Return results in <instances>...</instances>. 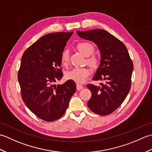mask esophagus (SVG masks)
<instances>
[{
    "label": "esophagus",
    "instance_id": "1",
    "mask_svg": "<svg viewBox=\"0 0 152 152\" xmlns=\"http://www.w3.org/2000/svg\"><path fill=\"white\" fill-rule=\"evenodd\" d=\"M76 89H77V90H80V89H83V86H82V85H80V84H76Z\"/></svg>",
    "mask_w": 152,
    "mask_h": 152
}]
</instances>
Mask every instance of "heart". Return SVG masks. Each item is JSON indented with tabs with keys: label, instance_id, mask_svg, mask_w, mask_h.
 Wrapping results in <instances>:
<instances>
[{
	"label": "heart",
	"instance_id": "1",
	"mask_svg": "<svg viewBox=\"0 0 152 152\" xmlns=\"http://www.w3.org/2000/svg\"><path fill=\"white\" fill-rule=\"evenodd\" d=\"M76 48L85 56H88L86 61L90 66L97 68L99 65L100 60L96 56H90L95 50L93 45L88 42H82L76 45ZM61 63L63 66H67L69 63V53L67 50H64L61 55ZM91 74V71L86 67L74 68L66 73V79L76 83H83Z\"/></svg>",
	"mask_w": 152,
	"mask_h": 152
}]
</instances>
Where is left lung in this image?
<instances>
[{
  "instance_id": "left-lung-1",
  "label": "left lung",
  "mask_w": 152,
  "mask_h": 152,
  "mask_svg": "<svg viewBox=\"0 0 152 152\" xmlns=\"http://www.w3.org/2000/svg\"><path fill=\"white\" fill-rule=\"evenodd\" d=\"M78 36L93 41L101 51V64L93 80H105L101 87L88 84L91 91L89 108L101 115L110 114L124 101L131 86L133 69L132 61L125 44L103 29L77 32Z\"/></svg>"
}]
</instances>
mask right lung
<instances>
[{
    "mask_svg": "<svg viewBox=\"0 0 152 152\" xmlns=\"http://www.w3.org/2000/svg\"><path fill=\"white\" fill-rule=\"evenodd\" d=\"M72 34L59 32L44 35L21 57L18 74L21 98L28 108L44 121L62 117L76 91V83L72 80L53 85L63 76L61 55Z\"/></svg>",
    "mask_w": 152,
    "mask_h": 152,
    "instance_id": "add662e5",
    "label": "right lung"
}]
</instances>
